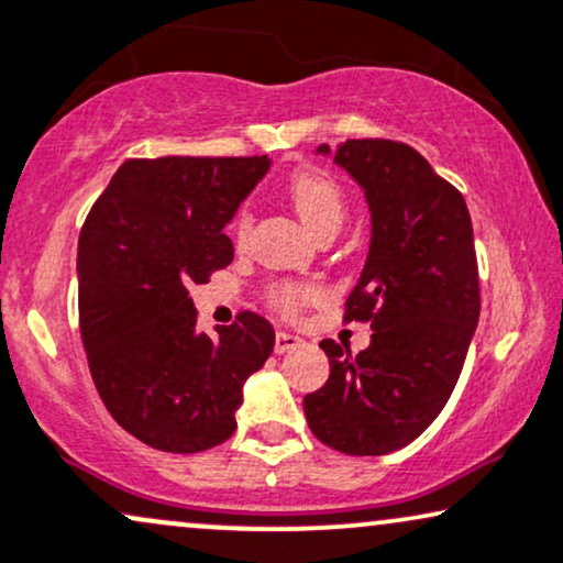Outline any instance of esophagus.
Instances as JSON below:
<instances>
[{"label": "esophagus", "mask_w": 563, "mask_h": 563, "mask_svg": "<svg viewBox=\"0 0 563 563\" xmlns=\"http://www.w3.org/2000/svg\"><path fill=\"white\" fill-rule=\"evenodd\" d=\"M301 343H303L301 334H296V332H277L275 334V353H288V351H294V347H298Z\"/></svg>", "instance_id": "obj_1"}]
</instances>
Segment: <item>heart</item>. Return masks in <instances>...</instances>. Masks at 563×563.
Returning a JSON list of instances; mask_svg holds the SVG:
<instances>
[{"label": "heart", "mask_w": 563, "mask_h": 563, "mask_svg": "<svg viewBox=\"0 0 563 563\" xmlns=\"http://www.w3.org/2000/svg\"><path fill=\"white\" fill-rule=\"evenodd\" d=\"M288 195L309 231L322 233L327 229H340V225H343L347 210L345 191L330 174H324V170H298V174L288 179ZM249 229H252V216H249L246 208H241L236 223H233V231H236L239 239H244ZM314 298L317 290L306 286V283H277V286L269 290V301H273L275 309H280L283 314H296L303 303L314 301Z\"/></svg>", "instance_id": "1"}]
</instances>
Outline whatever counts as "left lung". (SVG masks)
<instances>
[{"instance_id": "obj_1", "label": "left lung", "mask_w": 563, "mask_h": 563, "mask_svg": "<svg viewBox=\"0 0 563 563\" xmlns=\"http://www.w3.org/2000/svg\"><path fill=\"white\" fill-rule=\"evenodd\" d=\"M334 163L364 189L372 212L345 319L372 322L374 334L358 355L319 343L330 379L303 397V412L332 450L389 454L429 429L460 379L481 314L473 223L460 191L405 142L345 140Z\"/></svg>"}]
</instances>
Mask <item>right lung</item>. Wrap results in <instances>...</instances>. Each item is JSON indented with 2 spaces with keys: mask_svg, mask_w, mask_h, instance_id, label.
Returning <instances> with one entry per match:
<instances>
[{
  "mask_svg": "<svg viewBox=\"0 0 563 563\" xmlns=\"http://www.w3.org/2000/svg\"><path fill=\"white\" fill-rule=\"evenodd\" d=\"M254 158L126 161L92 205L77 244L80 334L113 421L153 450L191 454L236 431L244 382L265 366L275 330H197L191 283L233 262L223 229L269 170Z\"/></svg>",
  "mask_w": 563,
  "mask_h": 563,
  "instance_id": "1",
  "label": "right lung"
}]
</instances>
